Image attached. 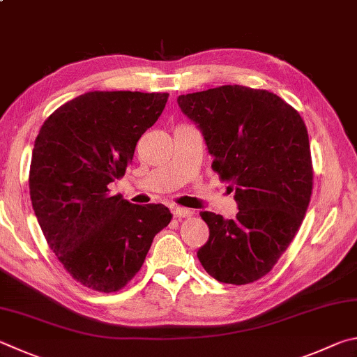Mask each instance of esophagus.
<instances>
[{"label":"esophagus","instance_id":"obj_1","mask_svg":"<svg viewBox=\"0 0 357 357\" xmlns=\"http://www.w3.org/2000/svg\"><path fill=\"white\" fill-rule=\"evenodd\" d=\"M172 215H174V218H177V220H182V218L192 216V211L188 208H183V207H174Z\"/></svg>","mask_w":357,"mask_h":357}]
</instances>
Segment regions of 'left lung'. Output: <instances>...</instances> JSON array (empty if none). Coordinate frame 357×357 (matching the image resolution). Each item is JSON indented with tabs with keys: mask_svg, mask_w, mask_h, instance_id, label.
<instances>
[{
	"mask_svg": "<svg viewBox=\"0 0 357 357\" xmlns=\"http://www.w3.org/2000/svg\"><path fill=\"white\" fill-rule=\"evenodd\" d=\"M213 156V171L230 182L235 220L202 211L210 229L197 257L211 278L245 285L271 271L296 235L312 195L309 135L299 112L276 93L220 86L180 96Z\"/></svg>",
	"mask_w": 357,
	"mask_h": 357,
	"instance_id": "left-lung-1",
	"label": "left lung"
}]
</instances>
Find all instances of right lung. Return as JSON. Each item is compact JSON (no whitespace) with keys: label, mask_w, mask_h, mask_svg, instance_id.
<instances>
[{"label":"right lung","mask_w":357,"mask_h":357,"mask_svg":"<svg viewBox=\"0 0 357 357\" xmlns=\"http://www.w3.org/2000/svg\"><path fill=\"white\" fill-rule=\"evenodd\" d=\"M169 93L86 92L59 106L36 137L29 195L48 246L73 279L121 290L141 270L153 236L171 222L162 204L136 205L108 185L133 160Z\"/></svg>","instance_id":"obj_1"}]
</instances>
